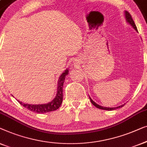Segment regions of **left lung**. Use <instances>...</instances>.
<instances>
[{
  "mask_svg": "<svg viewBox=\"0 0 147 147\" xmlns=\"http://www.w3.org/2000/svg\"><path fill=\"white\" fill-rule=\"evenodd\" d=\"M125 19H126V21H127V22L128 24H129L130 25H131L132 27H133L134 29H135L136 30V32H138V30H137V28H136V26L135 25V22H134V20H133V18H132V16L131 14H129V12L127 11H125ZM90 98V102H91V103L92 105H94V107H96V108L98 109H102V110H107V111H113V110H115V109H119V108H121V107H123L124 105H125V104L123 105H121V106H119V107H112V108H110V107H102L100 106V105H98V104H96V102H94L93 100H92L91 98H90V97H89Z\"/></svg>",
  "mask_w": 147,
  "mask_h": 147,
  "instance_id": "left-lung-1",
  "label": "left lung"
}]
</instances>
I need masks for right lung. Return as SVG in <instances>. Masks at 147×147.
<instances>
[{
	"mask_svg": "<svg viewBox=\"0 0 147 147\" xmlns=\"http://www.w3.org/2000/svg\"><path fill=\"white\" fill-rule=\"evenodd\" d=\"M69 74V69H66L63 73L61 74L60 77L58 80V86H57V92L56 94L55 98L52 101L49 102L47 104H41V105H31V104H26V103L22 102L18 100L20 105H22L28 110L36 113H45L51 112V111L57 110L61 107L63 102V84L65 82V79L66 76Z\"/></svg>",
	"mask_w": 147,
	"mask_h": 147,
	"instance_id": "right-lung-1",
	"label": "right lung"
}]
</instances>
